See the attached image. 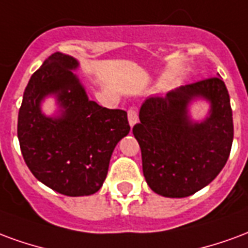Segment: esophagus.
<instances>
[{
    "instance_id": "obj_1",
    "label": "esophagus",
    "mask_w": 248,
    "mask_h": 248,
    "mask_svg": "<svg viewBox=\"0 0 248 248\" xmlns=\"http://www.w3.org/2000/svg\"><path fill=\"white\" fill-rule=\"evenodd\" d=\"M128 122H129V125L133 126L137 123V112L135 109H129L128 111Z\"/></svg>"
}]
</instances>
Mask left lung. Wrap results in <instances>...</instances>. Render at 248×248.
Returning a JSON list of instances; mask_svg holds the SVG:
<instances>
[{
  "label": "left lung",
  "mask_w": 248,
  "mask_h": 248,
  "mask_svg": "<svg viewBox=\"0 0 248 248\" xmlns=\"http://www.w3.org/2000/svg\"><path fill=\"white\" fill-rule=\"evenodd\" d=\"M196 100L211 104L196 122L188 107ZM133 135L141 148L142 173L152 190L184 198L216 178L230 156L234 125L230 96L220 78L182 86L165 96H149L140 108Z\"/></svg>",
  "instance_id": "obj_1"
}]
</instances>
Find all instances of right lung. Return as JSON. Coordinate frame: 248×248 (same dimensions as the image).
<instances>
[{"label":"right lung","mask_w":248,"mask_h":248,"mask_svg":"<svg viewBox=\"0 0 248 248\" xmlns=\"http://www.w3.org/2000/svg\"><path fill=\"white\" fill-rule=\"evenodd\" d=\"M79 62L55 52L34 72L18 113V140L34 177L68 197L91 196L103 186L112 152L129 133L126 112L90 100L75 74ZM57 99L58 113L42 111L46 97Z\"/></svg>","instance_id":"obj_1"}]
</instances>
